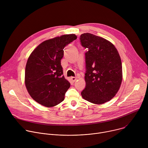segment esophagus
<instances>
[{"mask_svg": "<svg viewBox=\"0 0 148 148\" xmlns=\"http://www.w3.org/2000/svg\"><path fill=\"white\" fill-rule=\"evenodd\" d=\"M71 81L73 82H75L76 81V79H77V77H71Z\"/></svg>", "mask_w": 148, "mask_h": 148, "instance_id": "esophagus-1", "label": "esophagus"}]
</instances>
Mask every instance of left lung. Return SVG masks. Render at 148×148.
I'll use <instances>...</instances> for the list:
<instances>
[{"instance_id": "1", "label": "left lung", "mask_w": 148, "mask_h": 148, "mask_svg": "<svg viewBox=\"0 0 148 148\" xmlns=\"http://www.w3.org/2000/svg\"><path fill=\"white\" fill-rule=\"evenodd\" d=\"M86 53V88L82 97L91 103L102 104L111 100L118 91L122 79L121 60L110 41L91 33L80 36Z\"/></svg>"}]
</instances>
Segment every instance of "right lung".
<instances>
[{
	"mask_svg": "<svg viewBox=\"0 0 148 148\" xmlns=\"http://www.w3.org/2000/svg\"><path fill=\"white\" fill-rule=\"evenodd\" d=\"M77 38L71 34L46 40L30 55L25 69V85L31 97L38 103L52 107L64 99L70 83L63 75L61 60L64 47Z\"/></svg>",
	"mask_w": 148,
	"mask_h": 148,
	"instance_id": "1",
	"label": "right lung"
}]
</instances>
